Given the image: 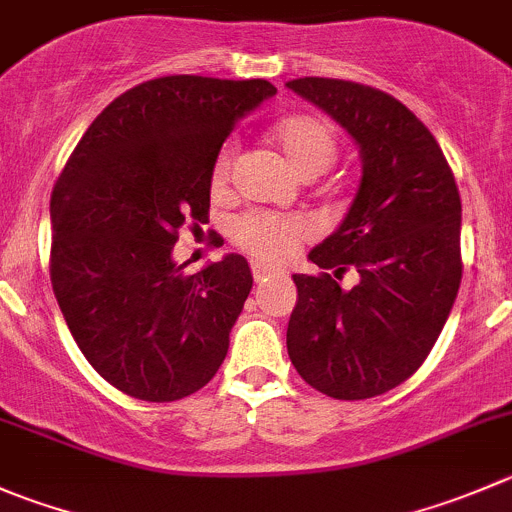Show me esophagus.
Listing matches in <instances>:
<instances>
[{"mask_svg": "<svg viewBox=\"0 0 512 512\" xmlns=\"http://www.w3.org/2000/svg\"><path fill=\"white\" fill-rule=\"evenodd\" d=\"M272 275V270L270 267H265V265H260V262H252V277H255L257 282H265L267 277Z\"/></svg>", "mask_w": 512, "mask_h": 512, "instance_id": "1", "label": "esophagus"}]
</instances>
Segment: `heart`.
<instances>
[{"mask_svg": "<svg viewBox=\"0 0 512 512\" xmlns=\"http://www.w3.org/2000/svg\"><path fill=\"white\" fill-rule=\"evenodd\" d=\"M275 142L292 165V170L302 177H317L335 162L337 135L332 124L312 114H295L282 119L275 127ZM235 147L225 145L212 162L210 182L212 190H225L230 182ZM315 235L310 220L300 215H275V212H247L237 217L232 225V237L255 260L277 262L287 260L297 245Z\"/></svg>", "mask_w": 512, "mask_h": 512, "instance_id": "heart-1", "label": "heart"}]
</instances>
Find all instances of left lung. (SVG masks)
<instances>
[{
	"label": "left lung",
	"instance_id": "left-lung-1",
	"mask_svg": "<svg viewBox=\"0 0 512 512\" xmlns=\"http://www.w3.org/2000/svg\"><path fill=\"white\" fill-rule=\"evenodd\" d=\"M355 140L362 177L347 215L310 262L361 282L342 291L330 272L292 275L297 305L287 352L302 380L335 400H365L408 380L433 350L458 297L460 195L430 130L390 94L345 79L285 84Z\"/></svg>",
	"mask_w": 512,
	"mask_h": 512
}]
</instances>
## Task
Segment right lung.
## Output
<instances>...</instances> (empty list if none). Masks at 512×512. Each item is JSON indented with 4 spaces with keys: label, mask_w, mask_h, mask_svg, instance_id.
I'll return each mask as SVG.
<instances>
[{
    "label": "right lung",
    "mask_w": 512,
    "mask_h": 512,
    "mask_svg": "<svg viewBox=\"0 0 512 512\" xmlns=\"http://www.w3.org/2000/svg\"><path fill=\"white\" fill-rule=\"evenodd\" d=\"M267 79L175 74L102 109L54 185L52 287L89 365L150 403L215 377L252 290L250 265L225 255L185 275L177 232L210 210V172L245 114L275 97Z\"/></svg>",
    "instance_id": "right-lung-1"
}]
</instances>
